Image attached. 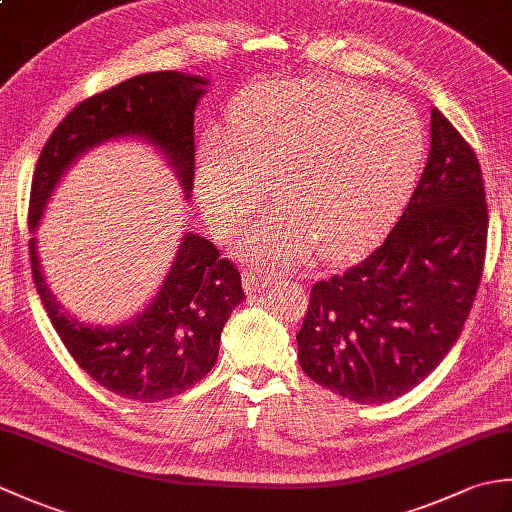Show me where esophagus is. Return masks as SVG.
I'll return each instance as SVG.
<instances>
[{
    "instance_id": "obj_1",
    "label": "esophagus",
    "mask_w": 512,
    "mask_h": 512,
    "mask_svg": "<svg viewBox=\"0 0 512 512\" xmlns=\"http://www.w3.org/2000/svg\"><path fill=\"white\" fill-rule=\"evenodd\" d=\"M244 290L248 292V295H253V292H259L262 288H266L270 281V275H266L264 270H257V268H248L244 270Z\"/></svg>"
}]
</instances>
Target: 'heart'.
I'll list each match as a JSON object with an SVG mask.
<instances>
[{
  "mask_svg": "<svg viewBox=\"0 0 512 512\" xmlns=\"http://www.w3.org/2000/svg\"><path fill=\"white\" fill-rule=\"evenodd\" d=\"M427 132L416 107L341 81H279L250 92L233 132L204 138L202 198L231 233L268 180L281 209L255 222L239 253L286 266L303 248L345 255L361 246L418 176Z\"/></svg>",
  "mask_w": 512,
  "mask_h": 512,
  "instance_id": "b5f03b06",
  "label": "heart"
}]
</instances>
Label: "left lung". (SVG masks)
Returning <instances> with one entry per match:
<instances>
[{
    "label": "left lung",
    "mask_w": 512,
    "mask_h": 512,
    "mask_svg": "<svg viewBox=\"0 0 512 512\" xmlns=\"http://www.w3.org/2000/svg\"><path fill=\"white\" fill-rule=\"evenodd\" d=\"M486 235L480 160L433 107L427 167L398 224L361 264L310 290L297 334L303 372L361 405L422 383L462 334Z\"/></svg>",
    "instance_id": "left-lung-1"
}]
</instances>
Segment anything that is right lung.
Here are the masks:
<instances>
[{
	"label": "right lung",
	"instance_id": "1",
	"mask_svg": "<svg viewBox=\"0 0 512 512\" xmlns=\"http://www.w3.org/2000/svg\"><path fill=\"white\" fill-rule=\"evenodd\" d=\"M202 76L149 72L81 101L43 145L30 187L28 226L37 228L54 184L72 160L116 136H143L176 167L184 193L193 187V112ZM35 288L54 330L85 374L114 394L158 402L191 389L211 372L220 334L244 299L242 275L209 239L187 233L165 284L149 308L116 328H92L65 314L43 284L35 237L28 242Z\"/></svg>",
	"mask_w": 512,
	"mask_h": 512
}]
</instances>
